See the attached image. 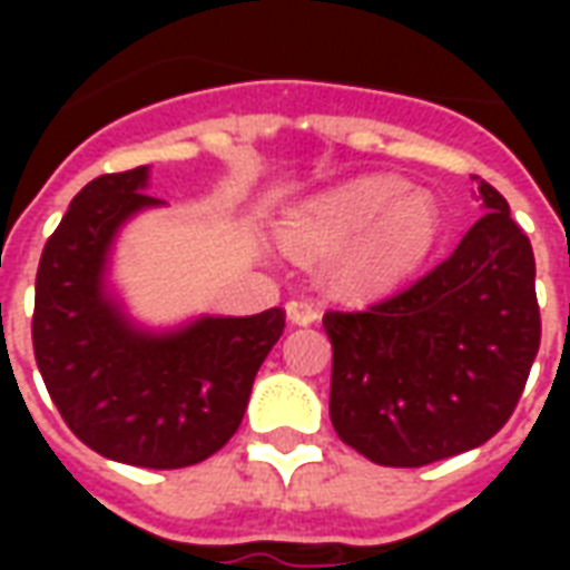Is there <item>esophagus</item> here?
<instances>
[{
    "instance_id": "34e87169",
    "label": "esophagus",
    "mask_w": 570,
    "mask_h": 570,
    "mask_svg": "<svg viewBox=\"0 0 570 570\" xmlns=\"http://www.w3.org/2000/svg\"><path fill=\"white\" fill-rule=\"evenodd\" d=\"M286 317H289V323H296V326H311V323H317L321 311L308 298H293V302H286Z\"/></svg>"
}]
</instances>
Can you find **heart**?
Wrapping results in <instances>:
<instances>
[{
    "instance_id": "1",
    "label": "heart",
    "mask_w": 570,
    "mask_h": 570,
    "mask_svg": "<svg viewBox=\"0 0 570 570\" xmlns=\"http://www.w3.org/2000/svg\"><path fill=\"white\" fill-rule=\"evenodd\" d=\"M442 232L430 191L394 174L357 176L298 204L281 223L284 247L326 265V286L342 298H375L406 284L428 262Z\"/></svg>"
}]
</instances>
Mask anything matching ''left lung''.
<instances>
[{
	"label": "left lung",
	"instance_id": "8db88e82",
	"mask_svg": "<svg viewBox=\"0 0 570 570\" xmlns=\"http://www.w3.org/2000/svg\"><path fill=\"white\" fill-rule=\"evenodd\" d=\"M482 216L421 281L370 311H330V419L382 466H424L489 442L540 347L531 240L479 179Z\"/></svg>",
	"mask_w": 570,
	"mask_h": 570
}]
</instances>
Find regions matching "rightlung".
Returning <instances> with one entry per match:
<instances>
[{
    "mask_svg": "<svg viewBox=\"0 0 570 570\" xmlns=\"http://www.w3.org/2000/svg\"><path fill=\"white\" fill-rule=\"evenodd\" d=\"M149 164L91 179L48 237L36 274L32 347L69 430L109 461L149 470L200 464L235 436L284 311L137 321L112 284L118 235L140 213Z\"/></svg>",
    "mask_w": 570,
    "mask_h": 570,
    "instance_id": "obj_1",
    "label": "right lung"
}]
</instances>
